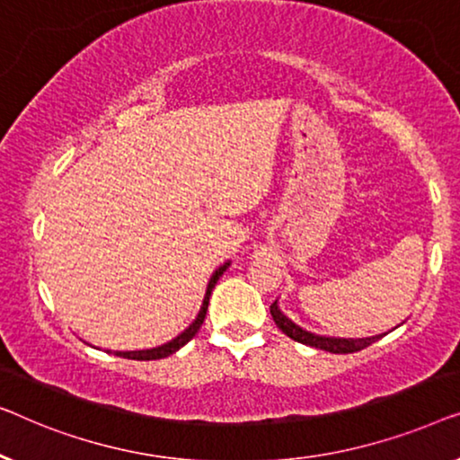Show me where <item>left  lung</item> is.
I'll use <instances>...</instances> for the list:
<instances>
[{
  "mask_svg": "<svg viewBox=\"0 0 460 460\" xmlns=\"http://www.w3.org/2000/svg\"><path fill=\"white\" fill-rule=\"evenodd\" d=\"M270 314H273L275 325L279 327L281 332L288 335V338H292L294 341H300V344H306V346L319 348V350L332 352V354H352V352H358V350H362V348L371 346L373 341H377V340L384 338V335H375V338H365V340L321 338V335L308 333V332H304V329H300L297 325H294V323L289 321L288 316L283 314L279 308H277V302L270 304Z\"/></svg>",
  "mask_w": 460,
  "mask_h": 460,
  "instance_id": "obj_1",
  "label": "left lung"
}]
</instances>
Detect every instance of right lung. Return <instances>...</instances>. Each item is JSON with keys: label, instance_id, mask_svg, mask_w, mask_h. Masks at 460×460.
Here are the masks:
<instances>
[{"label": "right lung", "instance_id": "1", "mask_svg": "<svg viewBox=\"0 0 460 460\" xmlns=\"http://www.w3.org/2000/svg\"><path fill=\"white\" fill-rule=\"evenodd\" d=\"M227 267H229V264H223V267L218 269L217 273L210 277L208 289H206V296H204L202 310H199L198 319L193 321L191 325L187 327L183 333L177 335V338H174L172 341H168V344H164V346L152 348V350H139V352H114L116 357H122V358H131V360H158V358H166V357H171L172 352H177L179 348H183V346L187 344V341H190V340L193 338V335L198 333V329L202 327V323H204V316H206V310H208V300H210V294H212V289H215L217 281L221 279V275L225 273V270H227Z\"/></svg>", "mask_w": 460, "mask_h": 460}]
</instances>
